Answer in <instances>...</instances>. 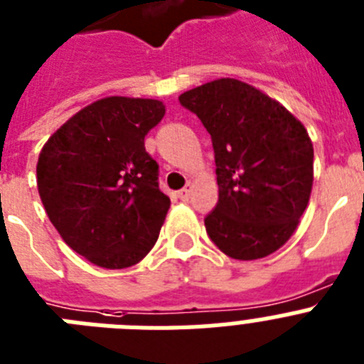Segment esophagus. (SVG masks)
I'll return each instance as SVG.
<instances>
[{
	"mask_svg": "<svg viewBox=\"0 0 364 364\" xmlns=\"http://www.w3.org/2000/svg\"><path fill=\"white\" fill-rule=\"evenodd\" d=\"M177 198L181 201H188V198H191V188H183V191L177 192Z\"/></svg>",
	"mask_w": 364,
	"mask_h": 364,
	"instance_id": "esophagus-1",
	"label": "esophagus"
}]
</instances>
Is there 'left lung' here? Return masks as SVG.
Masks as SVG:
<instances>
[{
  "label": "left lung",
  "instance_id": "1",
  "mask_svg": "<svg viewBox=\"0 0 364 364\" xmlns=\"http://www.w3.org/2000/svg\"><path fill=\"white\" fill-rule=\"evenodd\" d=\"M213 139L218 203L210 240L231 259L253 261L291 239L313 188V142L294 114L259 88L222 77L179 96Z\"/></svg>",
  "mask_w": 364,
  "mask_h": 364
}]
</instances>
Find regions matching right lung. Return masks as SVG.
<instances>
[{"mask_svg":"<svg viewBox=\"0 0 364 364\" xmlns=\"http://www.w3.org/2000/svg\"><path fill=\"white\" fill-rule=\"evenodd\" d=\"M159 100L109 96L90 103L48 139L36 187L63 240L96 267L118 270L148 255L170 198L144 136L163 120Z\"/></svg>","mask_w":364,"mask_h":364,"instance_id":"add662e5","label":"right lung"}]
</instances>
